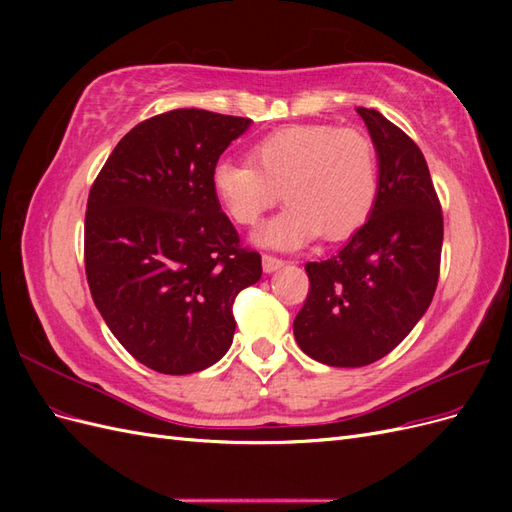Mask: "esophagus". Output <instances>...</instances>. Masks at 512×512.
I'll return each mask as SVG.
<instances>
[{
	"label": "esophagus",
	"instance_id": "esophagus-1",
	"mask_svg": "<svg viewBox=\"0 0 512 512\" xmlns=\"http://www.w3.org/2000/svg\"><path fill=\"white\" fill-rule=\"evenodd\" d=\"M282 267H284V260L275 258V256H269V254L262 256V269H265V273H273V271L282 269Z\"/></svg>",
	"mask_w": 512,
	"mask_h": 512
}]
</instances>
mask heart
Instances as JSON below:
<instances>
[{"mask_svg":"<svg viewBox=\"0 0 512 512\" xmlns=\"http://www.w3.org/2000/svg\"><path fill=\"white\" fill-rule=\"evenodd\" d=\"M250 162L220 160L211 170V188L228 218L241 226L258 224L280 194L288 200L256 232L254 241L262 247L299 250L320 232L327 241L346 239L374 211L378 156L359 130L329 123L286 126L260 138Z\"/></svg>","mask_w":512,"mask_h":512,"instance_id":"b5f03b06","label":"heart"}]
</instances>
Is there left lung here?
I'll list each match as a JSON object with an SVG mask.
<instances>
[{"label": "left lung", "mask_w": 512, "mask_h": 512, "mask_svg": "<svg viewBox=\"0 0 512 512\" xmlns=\"http://www.w3.org/2000/svg\"><path fill=\"white\" fill-rule=\"evenodd\" d=\"M378 156L367 222L327 260L307 262L309 294L294 339L314 361L363 367L397 348L423 318L440 275L444 222L421 149L374 108H356Z\"/></svg>", "instance_id": "1"}]
</instances>
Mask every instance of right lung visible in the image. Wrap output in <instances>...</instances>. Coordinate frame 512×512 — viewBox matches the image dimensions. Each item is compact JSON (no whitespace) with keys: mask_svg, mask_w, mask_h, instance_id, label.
Returning <instances> with one entry per match:
<instances>
[{"mask_svg":"<svg viewBox=\"0 0 512 512\" xmlns=\"http://www.w3.org/2000/svg\"><path fill=\"white\" fill-rule=\"evenodd\" d=\"M252 119L177 108L138 123L91 185L85 273L108 329L138 363L194 374L228 352L232 301L260 280L211 188Z\"/></svg>","mask_w":512,"mask_h":512,"instance_id":"add662e5","label":"right lung"}]
</instances>
